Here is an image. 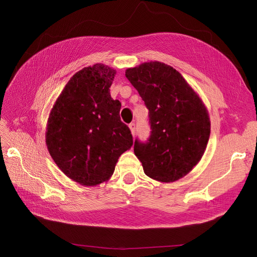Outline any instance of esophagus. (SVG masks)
<instances>
[{
  "label": "esophagus",
  "mask_w": 257,
  "mask_h": 257,
  "mask_svg": "<svg viewBox=\"0 0 257 257\" xmlns=\"http://www.w3.org/2000/svg\"><path fill=\"white\" fill-rule=\"evenodd\" d=\"M130 130L132 132V134H133V136L135 135V132H136V124L135 123H130Z\"/></svg>",
  "instance_id": "1"
}]
</instances>
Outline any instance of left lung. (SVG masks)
Instances as JSON below:
<instances>
[{"label":"left lung","instance_id":"left-lung-1","mask_svg":"<svg viewBox=\"0 0 257 257\" xmlns=\"http://www.w3.org/2000/svg\"><path fill=\"white\" fill-rule=\"evenodd\" d=\"M149 110L148 141L136 138L134 152L147 176L173 182L200 161L210 136L204 103L172 66L148 62L125 72Z\"/></svg>","mask_w":257,"mask_h":257}]
</instances>
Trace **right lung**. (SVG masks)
Wrapping results in <instances>:
<instances>
[{
  "mask_svg": "<svg viewBox=\"0 0 257 257\" xmlns=\"http://www.w3.org/2000/svg\"><path fill=\"white\" fill-rule=\"evenodd\" d=\"M115 71L104 64L84 67L64 87L50 112L46 144L68 178L82 185L109 179L133 136L120 119L121 103L109 88Z\"/></svg>",
  "mask_w": 257,
  "mask_h": 257,
  "instance_id": "obj_1",
  "label": "right lung"
}]
</instances>
